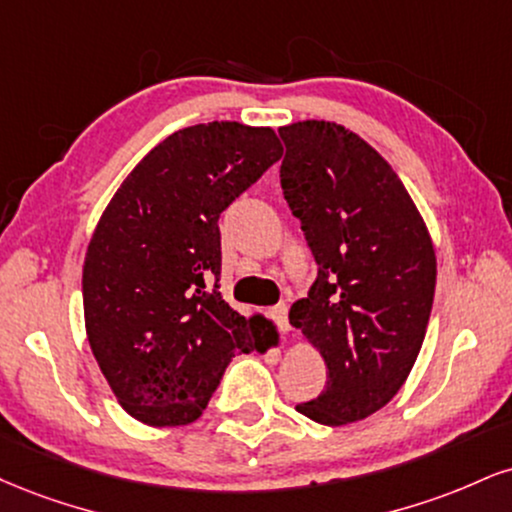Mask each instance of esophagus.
<instances>
[{
  "label": "esophagus",
  "instance_id": "obj_1",
  "mask_svg": "<svg viewBox=\"0 0 512 512\" xmlns=\"http://www.w3.org/2000/svg\"><path fill=\"white\" fill-rule=\"evenodd\" d=\"M272 319L281 331H291V322H288V307L286 305L272 307Z\"/></svg>",
  "mask_w": 512,
  "mask_h": 512
}]
</instances>
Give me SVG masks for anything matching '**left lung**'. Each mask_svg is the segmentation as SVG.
I'll return each mask as SVG.
<instances>
[{"label": "left lung", "mask_w": 512, "mask_h": 512, "mask_svg": "<svg viewBox=\"0 0 512 512\" xmlns=\"http://www.w3.org/2000/svg\"><path fill=\"white\" fill-rule=\"evenodd\" d=\"M281 188L317 279L291 324L322 353L326 386L295 410L326 427L365 420L408 379L432 315L436 255L396 171L329 121L279 128Z\"/></svg>", "instance_id": "obj_1"}]
</instances>
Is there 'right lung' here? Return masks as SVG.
<instances>
[{
    "mask_svg": "<svg viewBox=\"0 0 512 512\" xmlns=\"http://www.w3.org/2000/svg\"><path fill=\"white\" fill-rule=\"evenodd\" d=\"M281 155L272 128L197 123L162 140L104 209L83 264L85 329L135 420L195 422L233 357L267 346L272 324L219 293V217Z\"/></svg>",
    "mask_w": 512,
    "mask_h": 512,
    "instance_id": "add662e5",
    "label": "right lung"
}]
</instances>
